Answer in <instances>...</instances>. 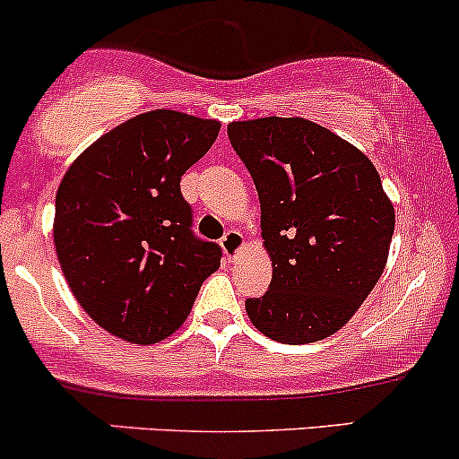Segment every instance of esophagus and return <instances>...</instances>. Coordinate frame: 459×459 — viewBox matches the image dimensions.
Instances as JSON below:
<instances>
[{"mask_svg": "<svg viewBox=\"0 0 459 459\" xmlns=\"http://www.w3.org/2000/svg\"><path fill=\"white\" fill-rule=\"evenodd\" d=\"M221 247H223V251H225V255H228V260H234V257L240 254V249H243V247H245L243 234H240V231H236V230H230L228 234H225L223 238H221Z\"/></svg>", "mask_w": 459, "mask_h": 459, "instance_id": "34e87169", "label": "esophagus"}]
</instances>
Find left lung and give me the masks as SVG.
Masks as SVG:
<instances>
[{
  "label": "left lung",
  "instance_id": "1",
  "mask_svg": "<svg viewBox=\"0 0 459 459\" xmlns=\"http://www.w3.org/2000/svg\"><path fill=\"white\" fill-rule=\"evenodd\" d=\"M254 178L260 228L273 262L251 323L284 344L338 332L370 295L388 260L394 208L373 162L307 118L264 117L228 126Z\"/></svg>",
  "mask_w": 459,
  "mask_h": 459
}]
</instances>
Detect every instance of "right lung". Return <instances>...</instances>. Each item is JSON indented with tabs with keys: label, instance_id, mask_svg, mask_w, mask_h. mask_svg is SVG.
<instances>
[{
	"label": "right lung",
	"instance_id": "right-lung-1",
	"mask_svg": "<svg viewBox=\"0 0 459 459\" xmlns=\"http://www.w3.org/2000/svg\"><path fill=\"white\" fill-rule=\"evenodd\" d=\"M221 130L212 118L152 110L71 164L56 193L54 243L86 314L127 342L153 344L186 321L221 247L195 236L179 179Z\"/></svg>",
	"mask_w": 459,
	"mask_h": 459
}]
</instances>
